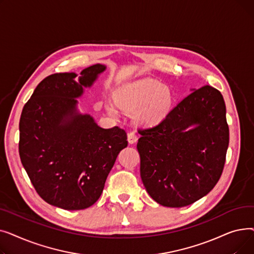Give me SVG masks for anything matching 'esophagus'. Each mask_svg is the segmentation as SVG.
<instances>
[{"label":"esophagus","instance_id":"34e87169","mask_svg":"<svg viewBox=\"0 0 254 254\" xmlns=\"http://www.w3.org/2000/svg\"><path fill=\"white\" fill-rule=\"evenodd\" d=\"M127 141L129 144H135L138 141V137L134 131H129L127 134Z\"/></svg>","mask_w":254,"mask_h":254}]
</instances>
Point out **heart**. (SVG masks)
I'll return each mask as SVG.
<instances>
[{
	"instance_id": "heart-1",
	"label": "heart",
	"mask_w": 254,
	"mask_h": 254,
	"mask_svg": "<svg viewBox=\"0 0 254 254\" xmlns=\"http://www.w3.org/2000/svg\"><path fill=\"white\" fill-rule=\"evenodd\" d=\"M174 102V96L168 85L154 79H139L125 83L115 93V101L105 102V109L117 116L119 108L134 112L137 110L139 122L145 126H155L167 117Z\"/></svg>"
}]
</instances>
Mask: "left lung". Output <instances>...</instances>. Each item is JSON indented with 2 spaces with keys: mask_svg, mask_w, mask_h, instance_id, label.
<instances>
[{
  "mask_svg": "<svg viewBox=\"0 0 254 254\" xmlns=\"http://www.w3.org/2000/svg\"><path fill=\"white\" fill-rule=\"evenodd\" d=\"M190 90L163 122L139 129L141 179L165 207L189 206L208 194L221 176L229 147L220 91L209 85Z\"/></svg>",
  "mask_w": 254,
  "mask_h": 254,
  "instance_id": "1",
  "label": "left lung"
}]
</instances>
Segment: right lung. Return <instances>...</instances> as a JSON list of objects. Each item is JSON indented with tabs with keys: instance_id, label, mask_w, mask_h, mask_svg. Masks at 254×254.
Wrapping results in <instances>:
<instances>
[{
	"instance_id": "obj_1",
	"label": "right lung",
	"mask_w": 254,
	"mask_h": 254,
	"mask_svg": "<svg viewBox=\"0 0 254 254\" xmlns=\"http://www.w3.org/2000/svg\"><path fill=\"white\" fill-rule=\"evenodd\" d=\"M96 64L80 72L59 73L38 84L19 122L21 164L38 194L64 210L95 204L118 153L127 146L126 131L103 128L79 110L78 99L106 70Z\"/></svg>"
}]
</instances>
